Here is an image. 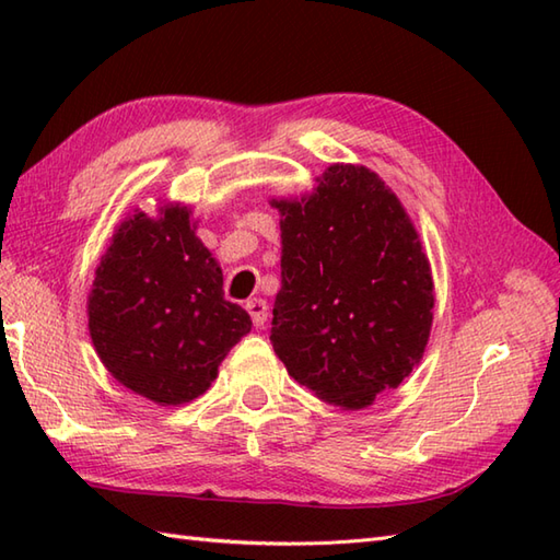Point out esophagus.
<instances>
[{"label":"esophagus","instance_id":"34e87169","mask_svg":"<svg viewBox=\"0 0 560 560\" xmlns=\"http://www.w3.org/2000/svg\"><path fill=\"white\" fill-rule=\"evenodd\" d=\"M247 313H249V317H253V323H255V327H265V323H267V315H269V305H267V301H261V299H253V301H247Z\"/></svg>","mask_w":560,"mask_h":560}]
</instances>
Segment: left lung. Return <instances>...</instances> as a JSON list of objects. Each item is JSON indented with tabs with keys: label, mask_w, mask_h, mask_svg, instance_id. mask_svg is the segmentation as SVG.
I'll return each mask as SVG.
<instances>
[{
	"label": "left lung",
	"mask_w": 560,
	"mask_h": 560,
	"mask_svg": "<svg viewBox=\"0 0 560 560\" xmlns=\"http://www.w3.org/2000/svg\"><path fill=\"white\" fill-rule=\"evenodd\" d=\"M281 213L271 347L301 385L363 409L419 365L433 323L431 265L397 195L365 165L335 163Z\"/></svg>",
	"instance_id": "obj_1"
}]
</instances>
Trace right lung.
<instances>
[{"instance_id": "obj_1", "label": "right lung", "mask_w": 560, "mask_h": 560, "mask_svg": "<svg viewBox=\"0 0 560 560\" xmlns=\"http://www.w3.org/2000/svg\"><path fill=\"white\" fill-rule=\"evenodd\" d=\"M187 207L159 219L135 211L113 235L89 293V329L117 383L161 407L205 395L249 329L223 299L219 261L195 235Z\"/></svg>"}]
</instances>
